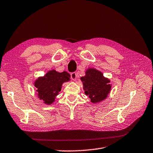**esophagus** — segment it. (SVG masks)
Listing matches in <instances>:
<instances>
[{"mask_svg":"<svg viewBox=\"0 0 153 153\" xmlns=\"http://www.w3.org/2000/svg\"><path fill=\"white\" fill-rule=\"evenodd\" d=\"M71 79H72L73 80H76V78H77L76 73H75V72L71 73Z\"/></svg>","mask_w":153,"mask_h":153,"instance_id":"obj_1","label":"esophagus"}]
</instances>
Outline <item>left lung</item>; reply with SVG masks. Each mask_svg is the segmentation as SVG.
<instances>
[{"label": "left lung", "mask_w": 153, "mask_h": 153, "mask_svg": "<svg viewBox=\"0 0 153 153\" xmlns=\"http://www.w3.org/2000/svg\"><path fill=\"white\" fill-rule=\"evenodd\" d=\"M85 73L80 80L85 94L89 96L91 103H99L107 98L112 88L109 78L94 68H87Z\"/></svg>", "instance_id": "obj_1"}]
</instances>
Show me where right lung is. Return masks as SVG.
I'll return each instance as SVG.
<instances>
[{
  "instance_id": "right-lung-1",
  "label": "right lung",
  "mask_w": 153,
  "mask_h": 153,
  "mask_svg": "<svg viewBox=\"0 0 153 153\" xmlns=\"http://www.w3.org/2000/svg\"><path fill=\"white\" fill-rule=\"evenodd\" d=\"M70 78L68 72L60 73L55 69L48 71L43 76H39L34 82L38 98L46 105L52 104L61 91L62 84L70 81Z\"/></svg>"
}]
</instances>
